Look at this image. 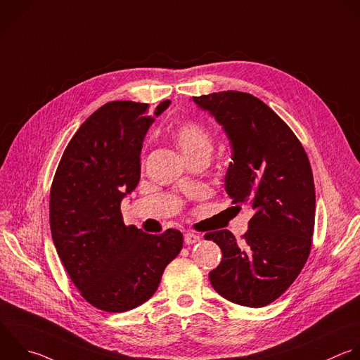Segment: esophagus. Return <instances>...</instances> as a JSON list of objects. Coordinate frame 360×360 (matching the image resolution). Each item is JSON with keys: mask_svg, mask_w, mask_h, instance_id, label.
<instances>
[{"mask_svg": "<svg viewBox=\"0 0 360 360\" xmlns=\"http://www.w3.org/2000/svg\"><path fill=\"white\" fill-rule=\"evenodd\" d=\"M184 240H185L186 245H195V243H198V242L200 240V237H199L198 234H195V233L186 231V233L184 234Z\"/></svg>", "mask_w": 360, "mask_h": 360, "instance_id": "1", "label": "esophagus"}]
</instances>
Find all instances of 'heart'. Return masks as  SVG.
<instances>
[{
  "instance_id": "obj_1",
  "label": "heart",
  "mask_w": 360,
  "mask_h": 360,
  "mask_svg": "<svg viewBox=\"0 0 360 360\" xmlns=\"http://www.w3.org/2000/svg\"><path fill=\"white\" fill-rule=\"evenodd\" d=\"M174 140L186 160L200 154H210L212 140L206 129L192 120L178 124L172 133Z\"/></svg>"
}]
</instances>
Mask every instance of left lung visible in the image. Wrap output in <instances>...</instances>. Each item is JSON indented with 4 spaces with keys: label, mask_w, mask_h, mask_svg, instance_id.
I'll use <instances>...</instances> for the list:
<instances>
[{
    "label": "left lung",
    "mask_w": 360,
    "mask_h": 360,
    "mask_svg": "<svg viewBox=\"0 0 360 360\" xmlns=\"http://www.w3.org/2000/svg\"><path fill=\"white\" fill-rule=\"evenodd\" d=\"M192 101L214 117L229 139L227 195L255 212L242 242L229 230L206 234L223 255L209 273L210 284L234 304L266 307L294 283L311 252L315 186L307 153L291 129L253 94L227 90Z\"/></svg>",
    "instance_id": "8db88e82"
}]
</instances>
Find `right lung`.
Masks as SVG:
<instances>
[{
	"label": "right lung",
	"mask_w": 360,
	"mask_h": 360,
	"mask_svg": "<svg viewBox=\"0 0 360 360\" xmlns=\"http://www.w3.org/2000/svg\"><path fill=\"white\" fill-rule=\"evenodd\" d=\"M148 104L110 101L96 110L68 144L56 169L49 220L56 252L82 297L105 312L148 301L165 267L179 255L182 233L148 234L126 226L120 210L141 176V148L155 117Z\"/></svg>",
	"instance_id": "add662e5"
}]
</instances>
